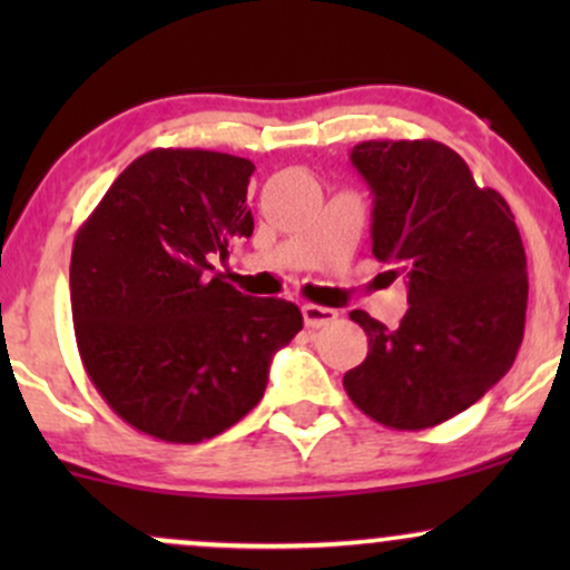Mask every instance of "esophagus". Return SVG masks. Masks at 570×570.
<instances>
[{"mask_svg":"<svg viewBox=\"0 0 570 570\" xmlns=\"http://www.w3.org/2000/svg\"><path fill=\"white\" fill-rule=\"evenodd\" d=\"M303 318H305L307 330H322V326L335 322L337 311H335V307H324V305L305 303V305H303Z\"/></svg>","mask_w":570,"mask_h":570,"instance_id":"esophagus-1","label":"esophagus"}]
</instances>
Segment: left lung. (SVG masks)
I'll return each instance as SVG.
<instances>
[{"instance_id":"obj_1","label":"left lung","mask_w":570,"mask_h":570,"mask_svg":"<svg viewBox=\"0 0 570 570\" xmlns=\"http://www.w3.org/2000/svg\"><path fill=\"white\" fill-rule=\"evenodd\" d=\"M351 163L375 195L372 254L407 281L396 330L351 318L370 351L343 385L364 415L421 431L472 407L520 351L528 263L509 203L440 141H362Z\"/></svg>"}]
</instances>
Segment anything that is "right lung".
I'll return each mask as SVG.
<instances>
[{
    "mask_svg": "<svg viewBox=\"0 0 570 570\" xmlns=\"http://www.w3.org/2000/svg\"><path fill=\"white\" fill-rule=\"evenodd\" d=\"M254 163L212 149H149L77 230L69 289L90 383L128 426L195 444L259 404L271 356L303 313L248 297L222 273L254 230Z\"/></svg>",
    "mask_w": 570,
    "mask_h": 570,
    "instance_id": "right-lung-1",
    "label": "right lung"
}]
</instances>
